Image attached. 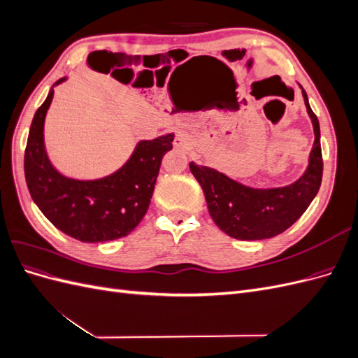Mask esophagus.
Listing matches in <instances>:
<instances>
[{"mask_svg":"<svg viewBox=\"0 0 358 358\" xmlns=\"http://www.w3.org/2000/svg\"><path fill=\"white\" fill-rule=\"evenodd\" d=\"M194 145V140L189 134L187 133H179L176 134L175 137V142H173V146H175L176 149H180L183 150V152H187V150H189Z\"/></svg>","mask_w":358,"mask_h":358,"instance_id":"obj_1","label":"esophagus"}]
</instances>
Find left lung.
Wrapping results in <instances>:
<instances>
[{
	"label": "left lung",
	"instance_id": "obj_1",
	"mask_svg": "<svg viewBox=\"0 0 358 358\" xmlns=\"http://www.w3.org/2000/svg\"><path fill=\"white\" fill-rule=\"evenodd\" d=\"M300 90L315 140L308 167L296 182L278 188H252L212 167L189 162L191 173L203 188L212 220L237 241H263L285 231L305 213L318 194L322 179L320 122L310 109L305 90L301 86Z\"/></svg>",
	"mask_w": 358,
	"mask_h": 358
}]
</instances>
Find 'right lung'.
Listing matches in <instances>:
<instances>
[{"label":"right lung","instance_id":"add662e5","mask_svg":"<svg viewBox=\"0 0 358 358\" xmlns=\"http://www.w3.org/2000/svg\"><path fill=\"white\" fill-rule=\"evenodd\" d=\"M53 83L45 103L32 117L25 149V179L31 199L58 230L80 242L121 239L148 212L162 157L175 134L140 140L125 164L99 179L64 176L50 162L45 146V119L53 99Z\"/></svg>","mask_w":358,"mask_h":358}]
</instances>
